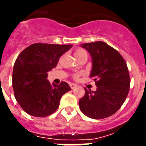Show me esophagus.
Wrapping results in <instances>:
<instances>
[{"mask_svg":"<svg viewBox=\"0 0 146 146\" xmlns=\"http://www.w3.org/2000/svg\"><path fill=\"white\" fill-rule=\"evenodd\" d=\"M70 87H71V89H74V88H76V85L74 84H70Z\"/></svg>","mask_w":146,"mask_h":146,"instance_id":"1","label":"esophagus"}]
</instances>
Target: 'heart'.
<instances>
[{
	"mask_svg": "<svg viewBox=\"0 0 146 146\" xmlns=\"http://www.w3.org/2000/svg\"><path fill=\"white\" fill-rule=\"evenodd\" d=\"M84 54H87V52H86L85 50H84L83 48H77L76 51H75V52H74V56H75V57L76 58V57L80 56H81V55H84ZM75 76L76 77L77 75H76Z\"/></svg>",
	"mask_w": 146,
	"mask_h": 146,
	"instance_id": "1",
	"label": "heart"
}]
</instances>
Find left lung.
Here are the masks:
<instances>
[{
    "mask_svg": "<svg viewBox=\"0 0 146 146\" xmlns=\"http://www.w3.org/2000/svg\"><path fill=\"white\" fill-rule=\"evenodd\" d=\"M92 57L90 75L97 90L85 88L79 101L81 111L93 119H102L117 112L128 96L130 76L126 62L118 52L104 42L82 44Z\"/></svg>",
    "mask_w": 146,
    "mask_h": 146,
    "instance_id": "left-lung-1",
    "label": "left lung"
}]
</instances>
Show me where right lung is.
<instances>
[{"instance_id": "obj_1", "label": "right lung", "mask_w": 146, "mask_h": 146, "mask_svg": "<svg viewBox=\"0 0 146 146\" xmlns=\"http://www.w3.org/2000/svg\"><path fill=\"white\" fill-rule=\"evenodd\" d=\"M72 45L35 43L25 48L16 59L12 74V86L16 100L27 114L46 117L56 111L59 100L71 90L61 82L51 84L48 72L58 64L60 56Z\"/></svg>"}]
</instances>
